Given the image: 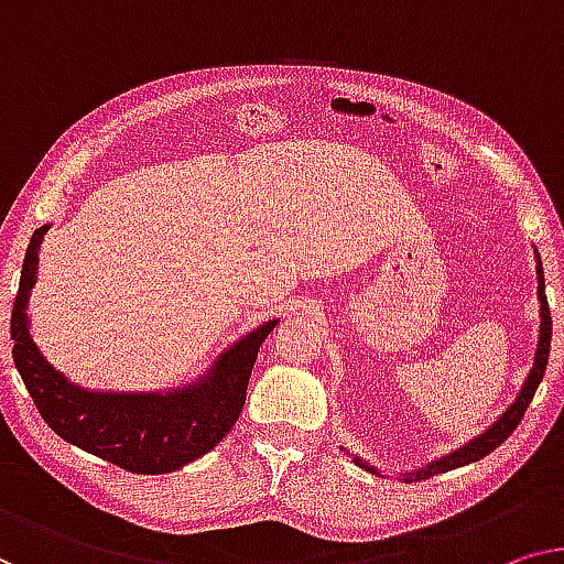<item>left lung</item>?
Wrapping results in <instances>:
<instances>
[{"label": "left lung", "mask_w": 564, "mask_h": 564, "mask_svg": "<svg viewBox=\"0 0 564 564\" xmlns=\"http://www.w3.org/2000/svg\"><path fill=\"white\" fill-rule=\"evenodd\" d=\"M534 258H536V296H540V341H536V351H534V362L532 369H529L527 380L522 384V392L517 394V400L511 402V405L503 410L501 417L494 423L489 431L476 435L474 441H468L466 445H460L458 451H451L448 456H443L438 460H433V464H425L420 466L417 470H410V474H402L400 478L405 484L410 481H423V478H431V476H438L443 470H451V468H460V466H468L474 464V460L489 456L491 451H497L499 445L509 438L511 433L517 431V425L522 423V417L527 413L529 402H532L536 388H540L542 377H544V369H547V359H550V341H552V316H550V306H547V293H544V271H542V260L540 253L534 250ZM359 468L369 470V474H377L372 466H367V460H362L359 456L351 458Z\"/></svg>", "instance_id": "8db88e82"}]
</instances>
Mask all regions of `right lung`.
Segmentation results:
<instances>
[{
    "instance_id": "1",
    "label": "right lung",
    "mask_w": 564,
    "mask_h": 564,
    "mask_svg": "<svg viewBox=\"0 0 564 564\" xmlns=\"http://www.w3.org/2000/svg\"><path fill=\"white\" fill-rule=\"evenodd\" d=\"M50 225L32 232L12 306V357L40 415L63 441L131 474H170L213 451L246 405L260 344L281 318L260 324L223 351L197 382L162 392H96L67 380L30 334V291Z\"/></svg>"
}]
</instances>
